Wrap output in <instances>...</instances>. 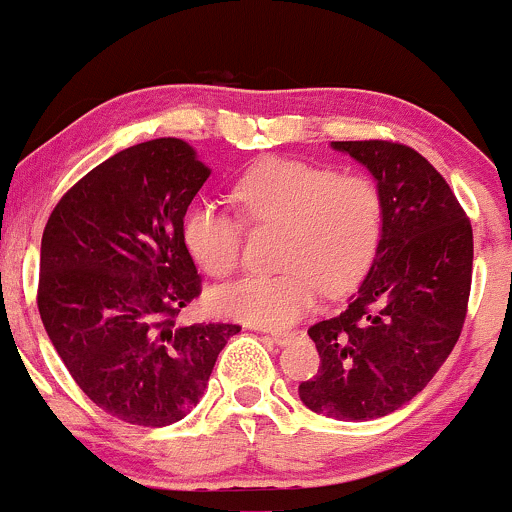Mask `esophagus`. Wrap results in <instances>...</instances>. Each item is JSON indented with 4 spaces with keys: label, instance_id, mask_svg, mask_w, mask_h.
<instances>
[{
    "label": "esophagus",
    "instance_id": "obj_1",
    "mask_svg": "<svg viewBox=\"0 0 512 512\" xmlns=\"http://www.w3.org/2000/svg\"><path fill=\"white\" fill-rule=\"evenodd\" d=\"M300 329H292V331H271L268 333V338H271L273 343H278V346H287V343L292 341V338L300 336Z\"/></svg>",
    "mask_w": 512,
    "mask_h": 512
}]
</instances>
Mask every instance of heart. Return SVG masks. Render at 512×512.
<instances>
[{
  "mask_svg": "<svg viewBox=\"0 0 512 512\" xmlns=\"http://www.w3.org/2000/svg\"><path fill=\"white\" fill-rule=\"evenodd\" d=\"M241 215L200 200L183 220V241L205 273L225 278L239 266L246 225L283 227L278 275H246L220 287L212 304L246 324L290 326L319 290L343 295L370 271L384 232L380 183L363 171L295 157H266L234 186Z\"/></svg>",
  "mask_w": 512,
  "mask_h": 512,
  "instance_id": "b5f03b06",
  "label": "heart"
}]
</instances>
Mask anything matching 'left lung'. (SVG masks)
Listing matches in <instances>:
<instances>
[{
    "label": "left lung",
    "instance_id": "1",
    "mask_svg": "<svg viewBox=\"0 0 512 512\" xmlns=\"http://www.w3.org/2000/svg\"><path fill=\"white\" fill-rule=\"evenodd\" d=\"M370 169L384 232L370 273L336 317L309 326L317 377L300 399L336 421H372L411 401L455 348L472 290V222L433 164L392 140L333 142Z\"/></svg>",
    "mask_w": 512,
    "mask_h": 512
}]
</instances>
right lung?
Masks as SVG:
<instances>
[{
    "label": "right lung",
    "mask_w": 512,
    "mask_h": 512,
    "mask_svg": "<svg viewBox=\"0 0 512 512\" xmlns=\"http://www.w3.org/2000/svg\"><path fill=\"white\" fill-rule=\"evenodd\" d=\"M210 166L176 137L91 169L50 212L38 312L79 389L120 421L162 428L200 401L232 321L179 326L200 295L183 217Z\"/></svg>",
    "instance_id": "add662e5"
}]
</instances>
